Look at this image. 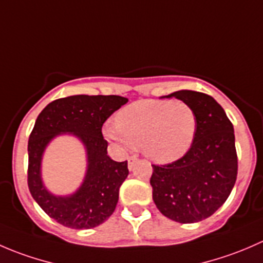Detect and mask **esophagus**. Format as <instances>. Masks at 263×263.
Returning <instances> with one entry per match:
<instances>
[{
    "label": "esophagus",
    "mask_w": 263,
    "mask_h": 263,
    "mask_svg": "<svg viewBox=\"0 0 263 263\" xmlns=\"http://www.w3.org/2000/svg\"><path fill=\"white\" fill-rule=\"evenodd\" d=\"M136 161H137V156L136 155L129 156V159H128V168L129 169L134 168V165H135V163H136Z\"/></svg>",
    "instance_id": "obj_1"
}]
</instances>
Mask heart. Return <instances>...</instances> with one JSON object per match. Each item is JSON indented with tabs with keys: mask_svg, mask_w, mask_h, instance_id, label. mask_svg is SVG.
Wrapping results in <instances>:
<instances>
[{
	"mask_svg": "<svg viewBox=\"0 0 263 263\" xmlns=\"http://www.w3.org/2000/svg\"><path fill=\"white\" fill-rule=\"evenodd\" d=\"M197 129V113L188 103L150 99L123 108L117 115L116 124H104L103 135L109 141L141 146L148 159L166 164L178 160L190 151Z\"/></svg>",
	"mask_w": 263,
	"mask_h": 263,
	"instance_id": "obj_1",
	"label": "heart"
}]
</instances>
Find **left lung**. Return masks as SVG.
I'll use <instances>...</instances> for the list:
<instances>
[{
	"label": "left lung",
	"instance_id": "left-lung-1",
	"mask_svg": "<svg viewBox=\"0 0 263 263\" xmlns=\"http://www.w3.org/2000/svg\"><path fill=\"white\" fill-rule=\"evenodd\" d=\"M188 103L198 117L195 142L171 164L153 165V200L164 216L192 224L211 216L232 192L238 174L234 128L213 97L192 90L166 95Z\"/></svg>",
	"mask_w": 263,
	"mask_h": 263
}]
</instances>
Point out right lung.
<instances>
[{"instance_id": "add662e5", "label": "right lung", "mask_w": 263, "mask_h": 263, "mask_svg": "<svg viewBox=\"0 0 263 263\" xmlns=\"http://www.w3.org/2000/svg\"><path fill=\"white\" fill-rule=\"evenodd\" d=\"M128 102L118 95H72L49 103L36 118L28 142V185L49 217L72 229H91L104 222L118 202L119 187L128 176L126 161L108 156L103 123ZM61 133L76 136L87 148L88 169L75 194L55 196L43 184L41 158L46 145Z\"/></svg>"}]
</instances>
